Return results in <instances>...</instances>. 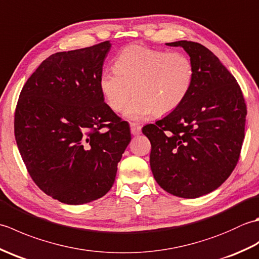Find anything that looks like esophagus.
<instances>
[{
  "label": "esophagus",
  "instance_id": "34e87169",
  "mask_svg": "<svg viewBox=\"0 0 259 259\" xmlns=\"http://www.w3.org/2000/svg\"><path fill=\"white\" fill-rule=\"evenodd\" d=\"M130 130H131V134L135 135V136H138L141 134V125L136 123V122H131L130 123Z\"/></svg>",
  "mask_w": 259,
  "mask_h": 259
}]
</instances>
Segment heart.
Returning <instances> with one entry per match:
<instances>
[{"mask_svg":"<svg viewBox=\"0 0 259 259\" xmlns=\"http://www.w3.org/2000/svg\"><path fill=\"white\" fill-rule=\"evenodd\" d=\"M194 78V64L186 54L135 45L120 51L114 70L101 72L99 87L114 112L122 109L134 91L136 97L124 114L140 119L172 112L189 95Z\"/></svg>","mask_w":259,"mask_h":259,"instance_id":"1","label":"heart"}]
</instances>
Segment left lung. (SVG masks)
Here are the masks:
<instances>
[{"mask_svg":"<svg viewBox=\"0 0 259 259\" xmlns=\"http://www.w3.org/2000/svg\"><path fill=\"white\" fill-rule=\"evenodd\" d=\"M167 46L189 54L194 82L177 109L142 133L158 185L174 196L198 198L217 189L237 164L247 108L237 81L210 50L191 41Z\"/></svg>","mask_w":259,"mask_h":259,"instance_id":"1","label":"left lung"}]
</instances>
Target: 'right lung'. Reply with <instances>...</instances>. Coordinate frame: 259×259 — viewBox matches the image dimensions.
<instances>
[{"label":"right lung","instance_id":"obj_1","mask_svg":"<svg viewBox=\"0 0 259 259\" xmlns=\"http://www.w3.org/2000/svg\"><path fill=\"white\" fill-rule=\"evenodd\" d=\"M109 41L46 59L22 88L14 136L27 172L48 196L82 205L111 189L131 140L99 87Z\"/></svg>","mask_w":259,"mask_h":259}]
</instances>
